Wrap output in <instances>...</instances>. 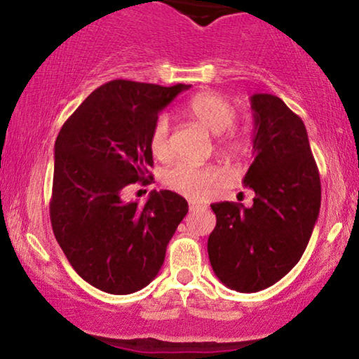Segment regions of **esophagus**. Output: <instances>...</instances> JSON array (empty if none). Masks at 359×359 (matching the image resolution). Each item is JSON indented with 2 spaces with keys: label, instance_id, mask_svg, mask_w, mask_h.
Returning a JSON list of instances; mask_svg holds the SVG:
<instances>
[{
  "label": "esophagus",
  "instance_id": "34e87169",
  "mask_svg": "<svg viewBox=\"0 0 359 359\" xmlns=\"http://www.w3.org/2000/svg\"><path fill=\"white\" fill-rule=\"evenodd\" d=\"M203 208V205L198 204V203H189V212H194V210H198Z\"/></svg>",
  "mask_w": 359,
  "mask_h": 359
}]
</instances>
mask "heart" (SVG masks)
Returning a JSON list of instances; mask_svg holds the SVG:
<instances>
[{
    "mask_svg": "<svg viewBox=\"0 0 359 359\" xmlns=\"http://www.w3.org/2000/svg\"><path fill=\"white\" fill-rule=\"evenodd\" d=\"M188 112L204 129L219 135V145L227 151L242 149L243 142L237 130L229 129L233 124L235 107L229 100L217 93L205 91L196 95L188 104ZM171 124L168 116H160L151 127L150 150L155 158L166 160L171 155L170 145ZM163 183L176 194L188 199H203L210 189L224 183V173L217 166H194L189 163H178L163 175Z\"/></svg>",
    "mask_w": 359,
    "mask_h": 359,
    "instance_id": "heart-1",
    "label": "heart"
}]
</instances>
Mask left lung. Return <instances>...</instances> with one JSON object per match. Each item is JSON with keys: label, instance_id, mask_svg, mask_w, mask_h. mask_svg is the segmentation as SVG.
Segmentation results:
<instances>
[{"label": "left lung", "instance_id": "obj_1", "mask_svg": "<svg viewBox=\"0 0 359 359\" xmlns=\"http://www.w3.org/2000/svg\"><path fill=\"white\" fill-rule=\"evenodd\" d=\"M253 155L243 184L253 205L210 204L217 224L208 240L215 276L238 292H257L301 259L320 210V176L306 126L278 96L257 93Z\"/></svg>", "mask_w": 359, "mask_h": 359}]
</instances>
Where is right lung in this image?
Masks as SVG:
<instances>
[{
  "instance_id": "add662e5",
  "label": "right lung",
  "mask_w": 359,
  "mask_h": 359,
  "mask_svg": "<svg viewBox=\"0 0 359 359\" xmlns=\"http://www.w3.org/2000/svg\"><path fill=\"white\" fill-rule=\"evenodd\" d=\"M189 88L112 80L81 102L57 137L53 233L73 269L101 291L132 294L154 281L188 214L186 199L171 191H151L144 205L126 203L122 193L150 183L151 127Z\"/></svg>"
}]
</instances>
